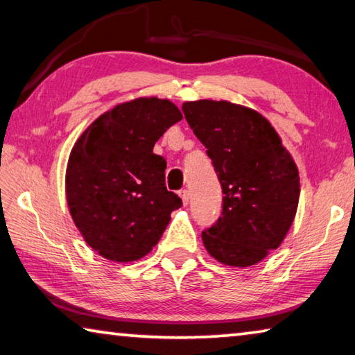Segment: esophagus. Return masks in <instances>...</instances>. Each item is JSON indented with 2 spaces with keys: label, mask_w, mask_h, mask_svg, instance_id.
I'll return each instance as SVG.
<instances>
[{
  "label": "esophagus",
  "mask_w": 355,
  "mask_h": 355,
  "mask_svg": "<svg viewBox=\"0 0 355 355\" xmlns=\"http://www.w3.org/2000/svg\"><path fill=\"white\" fill-rule=\"evenodd\" d=\"M180 197H182L183 205H188V202H189V191H186V189L180 191Z\"/></svg>",
  "instance_id": "esophagus-1"
}]
</instances>
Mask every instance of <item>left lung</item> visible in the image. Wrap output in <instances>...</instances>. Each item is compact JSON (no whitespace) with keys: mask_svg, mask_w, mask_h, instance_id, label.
Here are the masks:
<instances>
[{"mask_svg":"<svg viewBox=\"0 0 355 355\" xmlns=\"http://www.w3.org/2000/svg\"><path fill=\"white\" fill-rule=\"evenodd\" d=\"M184 117L213 161L224 192L222 216L202 241L233 268L260 263L280 248L297 211L300 183L291 153L269 120L227 100L183 103Z\"/></svg>","mask_w":355,"mask_h":355,"instance_id":"obj_1","label":"left lung"}]
</instances>
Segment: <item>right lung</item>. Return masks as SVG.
I'll return each instance as SVG.
<instances>
[{"label": "right lung", "mask_w": 355, "mask_h": 355, "mask_svg": "<svg viewBox=\"0 0 355 355\" xmlns=\"http://www.w3.org/2000/svg\"><path fill=\"white\" fill-rule=\"evenodd\" d=\"M183 119L167 98L139 97L101 114L78 137L65 171L71 219L106 260L146 257L163 236L182 199L166 189L155 142Z\"/></svg>", "instance_id": "obj_1"}]
</instances>
